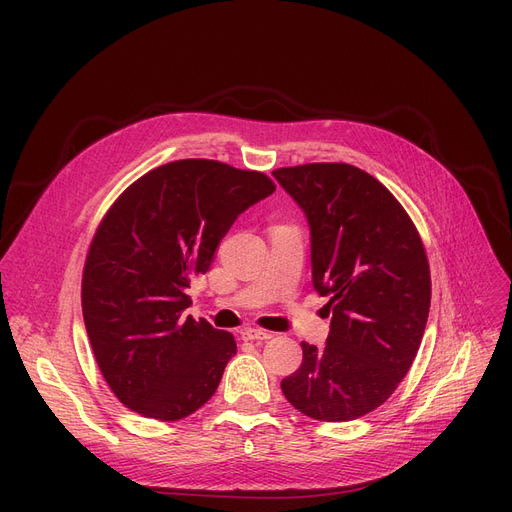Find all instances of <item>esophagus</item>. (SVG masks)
<instances>
[{
	"label": "esophagus",
	"mask_w": 512,
	"mask_h": 512,
	"mask_svg": "<svg viewBox=\"0 0 512 512\" xmlns=\"http://www.w3.org/2000/svg\"><path fill=\"white\" fill-rule=\"evenodd\" d=\"M242 340H270L272 332H265V330H257V328H247L242 330Z\"/></svg>",
	"instance_id": "esophagus-1"
}]
</instances>
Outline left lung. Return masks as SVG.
<instances>
[{"instance_id": "8db88e82", "label": "left lung", "mask_w": 512, "mask_h": 512, "mask_svg": "<svg viewBox=\"0 0 512 512\" xmlns=\"http://www.w3.org/2000/svg\"><path fill=\"white\" fill-rule=\"evenodd\" d=\"M274 176L307 215L313 286L332 311L328 344H301L303 363L282 392L311 419H359L390 398L419 351L432 303L425 247L405 207L355 166Z\"/></svg>"}]
</instances>
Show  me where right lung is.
Instances as JSON below:
<instances>
[{
	"instance_id": "obj_1",
	"label": "right lung",
	"mask_w": 512,
	"mask_h": 512,
	"mask_svg": "<svg viewBox=\"0 0 512 512\" xmlns=\"http://www.w3.org/2000/svg\"><path fill=\"white\" fill-rule=\"evenodd\" d=\"M276 191L272 178L213 159L159 166L107 209L87 253L80 301L95 361L124 407L178 421L218 390L236 355L230 332L184 315L238 215Z\"/></svg>"
}]
</instances>
